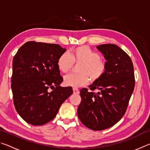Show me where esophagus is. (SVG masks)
<instances>
[{"label":"esophagus","instance_id":"1","mask_svg":"<svg viewBox=\"0 0 150 150\" xmlns=\"http://www.w3.org/2000/svg\"><path fill=\"white\" fill-rule=\"evenodd\" d=\"M73 93H76V94H79V91L77 88H73Z\"/></svg>","mask_w":150,"mask_h":150}]
</instances>
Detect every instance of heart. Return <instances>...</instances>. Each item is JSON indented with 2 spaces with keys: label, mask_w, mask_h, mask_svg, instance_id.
Listing matches in <instances>:
<instances>
[{
  "label": "heart",
  "mask_w": 150,
  "mask_h": 150,
  "mask_svg": "<svg viewBox=\"0 0 150 150\" xmlns=\"http://www.w3.org/2000/svg\"><path fill=\"white\" fill-rule=\"evenodd\" d=\"M75 64H79L78 73L70 74L64 78V83L71 87H82L88 85L90 79L93 82L99 80L105 74L107 63L100 55L87 45H81L73 49L70 55L64 52L59 55L57 62L58 69L67 73Z\"/></svg>",
  "instance_id": "heart-1"
}]
</instances>
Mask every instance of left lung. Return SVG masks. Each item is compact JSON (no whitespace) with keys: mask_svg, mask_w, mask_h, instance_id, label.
Masks as SVG:
<instances>
[{"mask_svg":"<svg viewBox=\"0 0 150 150\" xmlns=\"http://www.w3.org/2000/svg\"><path fill=\"white\" fill-rule=\"evenodd\" d=\"M105 55L107 68L99 80L80 91L81 102L77 114L81 122L93 130H103L122 118L135 85L132 59L115 44L98 45ZM96 89L100 90L95 93Z\"/></svg>","mask_w":150,"mask_h":150,"instance_id":"left-lung-1","label":"left lung"}]
</instances>
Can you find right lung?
<instances>
[{
	"mask_svg": "<svg viewBox=\"0 0 150 150\" xmlns=\"http://www.w3.org/2000/svg\"><path fill=\"white\" fill-rule=\"evenodd\" d=\"M65 51L58 44L30 41L14 55L11 77L14 105L19 115L32 125L52 120L73 93L71 87L59 85L63 77L57 62Z\"/></svg>",
	"mask_w": 150,
	"mask_h": 150,
	"instance_id": "right-lung-1",
	"label": "right lung"
}]
</instances>
